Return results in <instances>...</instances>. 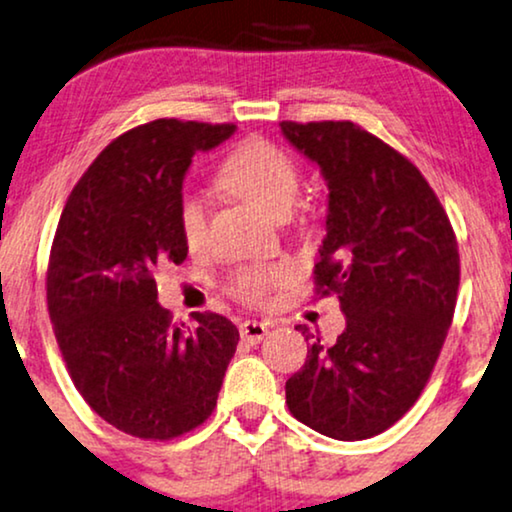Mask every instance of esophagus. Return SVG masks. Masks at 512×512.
Wrapping results in <instances>:
<instances>
[{"mask_svg": "<svg viewBox=\"0 0 512 512\" xmlns=\"http://www.w3.org/2000/svg\"><path fill=\"white\" fill-rule=\"evenodd\" d=\"M238 332H241V339L243 342H250V344H260L264 337H267L269 327L264 323H257V320H245L238 327Z\"/></svg>", "mask_w": 512, "mask_h": 512, "instance_id": "1", "label": "esophagus"}]
</instances>
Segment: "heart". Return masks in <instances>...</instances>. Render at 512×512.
I'll list each match as a JSON object with an SVG mask.
<instances>
[{"instance_id":"1","label":"heart","mask_w":512,"mask_h":512,"mask_svg":"<svg viewBox=\"0 0 512 512\" xmlns=\"http://www.w3.org/2000/svg\"><path fill=\"white\" fill-rule=\"evenodd\" d=\"M220 185L269 217H285L299 192V166L283 147L269 140H248L222 163ZM208 208L201 196L187 194L180 203V234L187 248H199L206 236ZM288 278L283 267H245L229 281V290L248 302H262L267 292Z\"/></svg>"}]
</instances>
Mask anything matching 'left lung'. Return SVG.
Here are the masks:
<instances>
[{
	"instance_id": "obj_1",
	"label": "left lung",
	"mask_w": 512,
	"mask_h": 512,
	"mask_svg": "<svg viewBox=\"0 0 512 512\" xmlns=\"http://www.w3.org/2000/svg\"><path fill=\"white\" fill-rule=\"evenodd\" d=\"M281 131L327 182L313 276L346 316L335 344L309 346L285 403L327 438L365 440L403 417L431 377L454 316L459 245L426 177L372 133L353 121H283Z\"/></svg>"
}]
</instances>
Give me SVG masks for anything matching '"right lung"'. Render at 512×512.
Returning a JSON list of instances; mask_svg holds the SVG:
<instances>
[{
  "label": "right lung",
  "mask_w": 512,
  "mask_h": 512,
  "mask_svg": "<svg viewBox=\"0 0 512 512\" xmlns=\"http://www.w3.org/2000/svg\"><path fill=\"white\" fill-rule=\"evenodd\" d=\"M231 124L156 119L98 154L60 215L46 302L67 372L107 424L142 440L201 426L217 405L238 344L220 313L175 325L156 302L154 269L182 264V182L192 156Z\"/></svg>",
  "instance_id": "1"
}]
</instances>
